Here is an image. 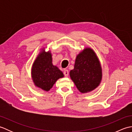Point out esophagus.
I'll return each instance as SVG.
<instances>
[{"instance_id":"obj_1","label":"esophagus","mask_w":132,"mask_h":132,"mask_svg":"<svg viewBox=\"0 0 132 132\" xmlns=\"http://www.w3.org/2000/svg\"><path fill=\"white\" fill-rule=\"evenodd\" d=\"M63 74H64V76H65V77H68V75H69V71L68 70H66V69L64 70Z\"/></svg>"}]
</instances>
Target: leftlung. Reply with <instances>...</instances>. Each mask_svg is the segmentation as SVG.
Wrapping results in <instances>:
<instances>
[{"label":"left lung","mask_w":132,"mask_h":132,"mask_svg":"<svg viewBox=\"0 0 132 132\" xmlns=\"http://www.w3.org/2000/svg\"><path fill=\"white\" fill-rule=\"evenodd\" d=\"M70 77L81 93L93 91L102 79V69L96 53L90 47H86L75 59L74 69Z\"/></svg>","instance_id":"left-lung-1"}]
</instances>
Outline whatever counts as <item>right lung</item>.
Returning a JSON list of instances; mask_svg holds the SVG:
<instances>
[{
  "instance_id": "right-lung-1",
  "label": "right lung",
  "mask_w": 132,
  "mask_h": 132,
  "mask_svg": "<svg viewBox=\"0 0 132 132\" xmlns=\"http://www.w3.org/2000/svg\"><path fill=\"white\" fill-rule=\"evenodd\" d=\"M51 52H46L45 49L36 57L32 64L31 75L33 82L37 87L49 91L56 81L64 77L63 72L53 64Z\"/></svg>"
}]
</instances>
